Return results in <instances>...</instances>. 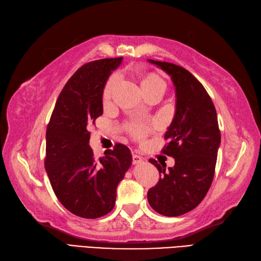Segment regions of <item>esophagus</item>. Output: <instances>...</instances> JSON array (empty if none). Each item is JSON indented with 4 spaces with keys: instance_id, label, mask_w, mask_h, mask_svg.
<instances>
[{
    "instance_id": "34e87169",
    "label": "esophagus",
    "mask_w": 261,
    "mask_h": 261,
    "mask_svg": "<svg viewBox=\"0 0 261 261\" xmlns=\"http://www.w3.org/2000/svg\"><path fill=\"white\" fill-rule=\"evenodd\" d=\"M144 163V160L138 155H133V164L134 165H138V164H142Z\"/></svg>"
}]
</instances>
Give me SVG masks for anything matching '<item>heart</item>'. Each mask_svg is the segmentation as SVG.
Listing matches in <instances>:
<instances>
[{
    "label": "heart",
    "mask_w": 261,
    "mask_h": 261,
    "mask_svg": "<svg viewBox=\"0 0 261 261\" xmlns=\"http://www.w3.org/2000/svg\"><path fill=\"white\" fill-rule=\"evenodd\" d=\"M116 84H117V76L112 75L104 87V92H103L104 100L111 99L113 92L116 87ZM139 86H141V90L143 93H147V92L156 91V90L165 91L166 90V82H165L164 79L161 77V76L156 73H146L139 77ZM129 129L136 137L143 136L144 133L146 132L145 127L141 125H132Z\"/></svg>",
    "instance_id": "obj_1"
}]
</instances>
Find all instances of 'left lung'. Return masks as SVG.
<instances>
[{
  "label": "left lung",
  "instance_id": "8db88e82",
  "mask_svg": "<svg viewBox=\"0 0 261 261\" xmlns=\"http://www.w3.org/2000/svg\"><path fill=\"white\" fill-rule=\"evenodd\" d=\"M169 76L175 86L176 110L164 138L163 152L175 160V166H161L157 185L148 190L147 199L155 212L177 217L198 206L214 179L220 145L217 113L205 87L195 76L173 63L148 60Z\"/></svg>",
  "mask_w": 261,
  "mask_h": 261
}]
</instances>
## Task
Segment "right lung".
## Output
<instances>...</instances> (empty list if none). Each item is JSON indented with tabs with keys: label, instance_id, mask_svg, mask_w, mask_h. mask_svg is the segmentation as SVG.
Listing matches in <instances>:
<instances>
[{
	"label": "right lung",
	"instance_id": "right-lung-1",
	"mask_svg": "<svg viewBox=\"0 0 261 261\" xmlns=\"http://www.w3.org/2000/svg\"><path fill=\"white\" fill-rule=\"evenodd\" d=\"M123 57L103 59L80 67L56 100L46 129L45 169L57 199L68 212L94 219L115 206L116 188L133 157L123 144L95 158L87 127L103 114V92Z\"/></svg>",
	"mask_w": 261,
	"mask_h": 261
}]
</instances>
